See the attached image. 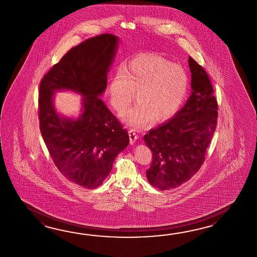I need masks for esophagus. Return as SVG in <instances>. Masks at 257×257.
<instances>
[{"instance_id": "obj_1", "label": "esophagus", "mask_w": 257, "mask_h": 257, "mask_svg": "<svg viewBox=\"0 0 257 257\" xmlns=\"http://www.w3.org/2000/svg\"><path fill=\"white\" fill-rule=\"evenodd\" d=\"M128 135H130L131 144H134L137 141V139H138V134H137L136 131H134V130H130L128 131Z\"/></svg>"}]
</instances>
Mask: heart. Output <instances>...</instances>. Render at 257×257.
<instances>
[{
	"instance_id": "heart-1",
	"label": "heart",
	"mask_w": 257,
	"mask_h": 257,
	"mask_svg": "<svg viewBox=\"0 0 257 257\" xmlns=\"http://www.w3.org/2000/svg\"><path fill=\"white\" fill-rule=\"evenodd\" d=\"M188 78L179 65L156 55L140 56L117 66L108 85L110 104L119 114L135 99L138 104L124 119L134 127L170 118L186 98Z\"/></svg>"
}]
</instances>
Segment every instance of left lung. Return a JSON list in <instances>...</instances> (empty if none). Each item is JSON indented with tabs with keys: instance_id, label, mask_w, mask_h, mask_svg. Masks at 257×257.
Listing matches in <instances>:
<instances>
[{
	"instance_id": "8db88e82",
	"label": "left lung",
	"mask_w": 257,
	"mask_h": 257,
	"mask_svg": "<svg viewBox=\"0 0 257 257\" xmlns=\"http://www.w3.org/2000/svg\"><path fill=\"white\" fill-rule=\"evenodd\" d=\"M192 93L184 107L167 123L143 137L153 153L148 181L160 190L180 186L205 162L218 121V103L207 71L189 57Z\"/></svg>"
}]
</instances>
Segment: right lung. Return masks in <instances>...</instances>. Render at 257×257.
I'll return each instance as SVG.
<instances>
[{"label":"right lung","mask_w":257,"mask_h":257,"mask_svg":"<svg viewBox=\"0 0 257 257\" xmlns=\"http://www.w3.org/2000/svg\"><path fill=\"white\" fill-rule=\"evenodd\" d=\"M117 40L102 34L82 41L44 75L39 86V128L49 155L68 180L88 189L104 182L130 142L127 131L99 98L106 88ZM62 88L85 96L76 121L54 111V92Z\"/></svg>","instance_id":"obj_1"}]
</instances>
